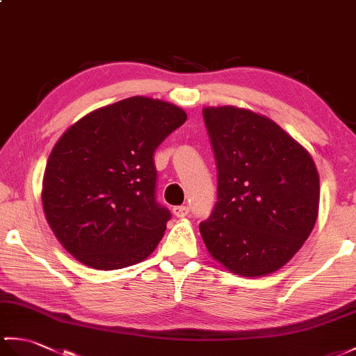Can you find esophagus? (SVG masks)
<instances>
[{
  "label": "esophagus",
  "mask_w": 356,
  "mask_h": 356,
  "mask_svg": "<svg viewBox=\"0 0 356 356\" xmlns=\"http://www.w3.org/2000/svg\"><path fill=\"white\" fill-rule=\"evenodd\" d=\"M172 213L179 218H184L189 213V208L188 206H175V208H172Z\"/></svg>",
  "instance_id": "esophagus-1"
}]
</instances>
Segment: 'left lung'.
I'll return each instance as SVG.
<instances>
[{"instance_id": "8db88e82", "label": "left lung", "mask_w": 356, "mask_h": 356, "mask_svg": "<svg viewBox=\"0 0 356 356\" xmlns=\"http://www.w3.org/2000/svg\"><path fill=\"white\" fill-rule=\"evenodd\" d=\"M217 203L200 234L213 259L241 276L290 261L316 225L320 180L309 153L275 121L238 107H206Z\"/></svg>"}]
</instances>
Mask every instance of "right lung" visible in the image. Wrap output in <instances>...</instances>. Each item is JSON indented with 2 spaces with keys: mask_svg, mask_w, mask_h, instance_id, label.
Returning a JSON list of instances; mask_svg holds the SVG:
<instances>
[{
  "mask_svg": "<svg viewBox=\"0 0 356 356\" xmlns=\"http://www.w3.org/2000/svg\"><path fill=\"white\" fill-rule=\"evenodd\" d=\"M185 121L175 104L130 97L88 113L57 140L42 204L56 238L77 261L118 270L156 249L171 212L156 202L153 154Z\"/></svg>",
  "mask_w": 356,
  "mask_h": 356,
  "instance_id": "right-lung-1",
  "label": "right lung"
}]
</instances>
